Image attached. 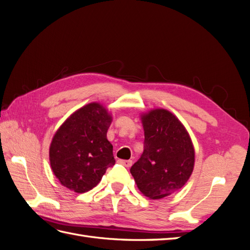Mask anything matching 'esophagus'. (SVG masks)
Wrapping results in <instances>:
<instances>
[{
    "instance_id": "1",
    "label": "esophagus",
    "mask_w": 250,
    "mask_h": 250,
    "mask_svg": "<svg viewBox=\"0 0 250 250\" xmlns=\"http://www.w3.org/2000/svg\"><path fill=\"white\" fill-rule=\"evenodd\" d=\"M119 163L121 164V165H123V166H125V167H127V168H129V167H131V165H132V161H130V160H119Z\"/></svg>"
}]
</instances>
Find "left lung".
<instances>
[{
	"label": "left lung",
	"instance_id": "obj_1",
	"mask_svg": "<svg viewBox=\"0 0 250 250\" xmlns=\"http://www.w3.org/2000/svg\"><path fill=\"white\" fill-rule=\"evenodd\" d=\"M141 120L144 152L130 173L146 197L161 199L179 191L192 175L194 146L184 124L167 109H151Z\"/></svg>",
	"mask_w": 250,
	"mask_h": 250
}]
</instances>
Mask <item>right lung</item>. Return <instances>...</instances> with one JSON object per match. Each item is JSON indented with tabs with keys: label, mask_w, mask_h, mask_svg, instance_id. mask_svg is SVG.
<instances>
[{
	"label": "right lung",
	"mask_w": 250,
	"mask_h": 250,
	"mask_svg": "<svg viewBox=\"0 0 250 250\" xmlns=\"http://www.w3.org/2000/svg\"><path fill=\"white\" fill-rule=\"evenodd\" d=\"M112 117L102 104L88 103L60 126L52 139L49 158L59 183L76 193H85L100 183L116 163L107 130Z\"/></svg>",
	"instance_id": "obj_1"
}]
</instances>
